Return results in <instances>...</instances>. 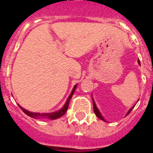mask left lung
<instances>
[{
  "mask_svg": "<svg viewBox=\"0 0 153 153\" xmlns=\"http://www.w3.org/2000/svg\"><path fill=\"white\" fill-rule=\"evenodd\" d=\"M138 62H139V65H140V61L138 60ZM134 107H135V106H133V107H132V108H130V110L128 111V113H127V115H128V114H129L130 112H131V111H132V108H133ZM93 108H94V112H95V115H96V116L98 117L99 119H102V120L105 121L104 119H103V117L102 116V115H101L100 112H99V109L97 108V107H96V105H95V102H94V100H93Z\"/></svg>",
  "mask_w": 153,
  "mask_h": 153,
  "instance_id": "obj_1",
  "label": "left lung"
}]
</instances>
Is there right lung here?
<instances>
[{
    "label": "right lung",
    "instance_id": "obj_1",
    "mask_svg": "<svg viewBox=\"0 0 153 153\" xmlns=\"http://www.w3.org/2000/svg\"><path fill=\"white\" fill-rule=\"evenodd\" d=\"M76 87H77V85L75 86V87H74V88H73L72 91H71V95H69L68 99L67 102H66L65 105H64L63 108H62L61 110H59V111H56V112H53V113H47V114L33 113V112H30V111H27V110H25V108H21V106H20V108L23 110V111L25 112V114H26V115H27L28 116L31 117V118H38V117H42V118H47V119H58V118H60L61 116H62V115L65 114L66 111H67L68 108L69 101L71 100V97H72L73 94H74V92H75Z\"/></svg>",
    "mask_w": 153,
    "mask_h": 153
}]
</instances>
